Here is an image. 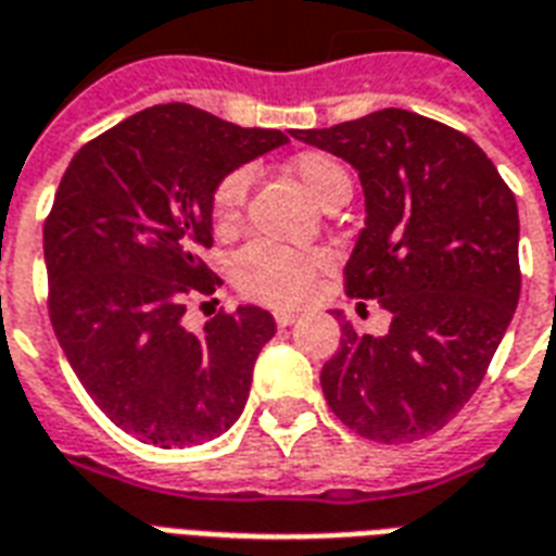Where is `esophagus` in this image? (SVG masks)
<instances>
[{
  "instance_id": "esophagus-1",
  "label": "esophagus",
  "mask_w": 556,
  "mask_h": 556,
  "mask_svg": "<svg viewBox=\"0 0 556 556\" xmlns=\"http://www.w3.org/2000/svg\"><path fill=\"white\" fill-rule=\"evenodd\" d=\"M299 321V316L295 313H275V325L278 327H292Z\"/></svg>"
}]
</instances>
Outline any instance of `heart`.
I'll use <instances>...</instances> for the list:
<instances>
[{"mask_svg":"<svg viewBox=\"0 0 556 556\" xmlns=\"http://www.w3.org/2000/svg\"><path fill=\"white\" fill-rule=\"evenodd\" d=\"M292 174L321 205H333L351 197V176L345 165L330 153H301L292 159ZM249 191V174L243 167L231 170L217 182L211 197V226L217 235H229L240 226L243 202ZM330 266V255L321 249H287L275 243H249L231 261V278L247 299L264 301L273 307H292L307 299L313 283Z\"/></svg>","mask_w":556,"mask_h":556,"instance_id":"heart-1","label":"heart"}]
</instances>
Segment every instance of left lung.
<instances>
[{
  "label": "left lung",
  "instance_id": "8db88e82",
  "mask_svg": "<svg viewBox=\"0 0 556 556\" xmlns=\"http://www.w3.org/2000/svg\"><path fill=\"white\" fill-rule=\"evenodd\" d=\"M292 136L359 170L368 217L345 292L391 313L386 337L342 321L339 351L321 368L327 406L377 443L438 432L476 394L514 318V191L470 136L408 110Z\"/></svg>",
  "mask_w": 556,
  "mask_h": 556
}]
</instances>
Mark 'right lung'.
<instances>
[{"mask_svg":"<svg viewBox=\"0 0 556 556\" xmlns=\"http://www.w3.org/2000/svg\"><path fill=\"white\" fill-rule=\"evenodd\" d=\"M281 144V130L159 103L86 141L60 179L42 226L51 327L98 408L144 443L211 441L247 406L275 318L219 309L191 333L182 316L223 283L200 257L214 188Z\"/></svg>","mask_w":556,"mask_h":556,"instance_id":"right-lung-1","label":"right lung"}]
</instances>
